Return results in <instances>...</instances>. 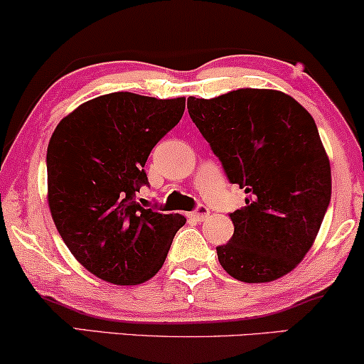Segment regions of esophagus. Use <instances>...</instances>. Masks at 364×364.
<instances>
[{"label": "esophagus", "mask_w": 364, "mask_h": 364, "mask_svg": "<svg viewBox=\"0 0 364 364\" xmlns=\"http://www.w3.org/2000/svg\"><path fill=\"white\" fill-rule=\"evenodd\" d=\"M187 216H189L191 219H194V221H197V223H200L209 216V208H205V205L200 204V205H197L196 210H192V213L187 214Z\"/></svg>", "instance_id": "34e87169"}]
</instances>
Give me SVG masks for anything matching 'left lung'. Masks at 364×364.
Listing matches in <instances>:
<instances>
[{
	"mask_svg": "<svg viewBox=\"0 0 364 364\" xmlns=\"http://www.w3.org/2000/svg\"><path fill=\"white\" fill-rule=\"evenodd\" d=\"M187 109L228 181L246 194L245 208L230 214L231 240L216 248L221 267L246 284L287 275L311 250L331 203V165L316 121L272 89L191 96Z\"/></svg>",
	"mask_w": 364,
	"mask_h": 364,
	"instance_id": "left-lung-1",
	"label": "left lung"
}]
</instances>
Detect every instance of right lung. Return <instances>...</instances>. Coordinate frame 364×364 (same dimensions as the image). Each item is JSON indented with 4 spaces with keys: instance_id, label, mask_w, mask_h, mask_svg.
I'll use <instances>...</instances> for the list:
<instances>
[{
    "instance_id": "1",
    "label": "right lung",
    "mask_w": 364,
    "mask_h": 364,
    "mask_svg": "<svg viewBox=\"0 0 364 364\" xmlns=\"http://www.w3.org/2000/svg\"><path fill=\"white\" fill-rule=\"evenodd\" d=\"M183 109L186 97L105 94L65 116L48 141L52 219L75 259L101 280L146 282L186 224L181 214L145 209L134 200L148 186V155Z\"/></svg>"
}]
</instances>
